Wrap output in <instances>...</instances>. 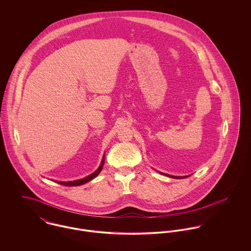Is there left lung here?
Masks as SVG:
<instances>
[{
  "label": "left lung",
  "instance_id": "8db88e82",
  "mask_svg": "<svg viewBox=\"0 0 251 251\" xmlns=\"http://www.w3.org/2000/svg\"><path fill=\"white\" fill-rule=\"evenodd\" d=\"M160 174H162V175H165V176H167V177H170V178H174V179H183V178H186V177H189V176H182V177H178V176H171V175H168V174H165V173H161V172H159Z\"/></svg>",
  "mask_w": 251,
  "mask_h": 251
}]
</instances>
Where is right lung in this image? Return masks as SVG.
<instances>
[{"mask_svg": "<svg viewBox=\"0 0 251 251\" xmlns=\"http://www.w3.org/2000/svg\"><path fill=\"white\" fill-rule=\"evenodd\" d=\"M103 165H104V155L102 157V160H101V163L100 165V167L91 175L83 178V179H76V180H70V181H59V180H56V182L60 183V184H63V185H66V186H77V185H81V184H84L90 180H92L93 179H95L100 173V171L102 170L103 168Z\"/></svg>", "mask_w": 251, "mask_h": 251, "instance_id": "1", "label": "right lung"}]
</instances>
